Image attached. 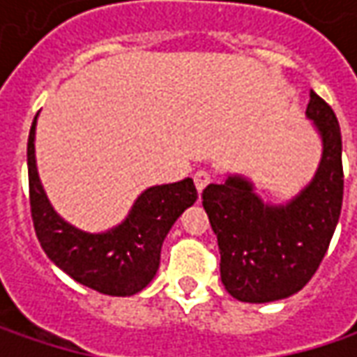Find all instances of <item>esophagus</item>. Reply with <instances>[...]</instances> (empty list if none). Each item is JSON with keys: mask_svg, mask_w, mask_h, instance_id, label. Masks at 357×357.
<instances>
[{"mask_svg": "<svg viewBox=\"0 0 357 357\" xmlns=\"http://www.w3.org/2000/svg\"><path fill=\"white\" fill-rule=\"evenodd\" d=\"M211 183V172L204 171V169H200V171L195 172V185H197V190L202 192L204 190V186Z\"/></svg>", "mask_w": 357, "mask_h": 357, "instance_id": "esophagus-1", "label": "esophagus"}]
</instances>
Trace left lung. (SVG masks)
Here are the masks:
<instances>
[{
	"instance_id": "obj_1",
	"label": "left lung",
	"mask_w": 357,
	"mask_h": 357,
	"mask_svg": "<svg viewBox=\"0 0 357 357\" xmlns=\"http://www.w3.org/2000/svg\"><path fill=\"white\" fill-rule=\"evenodd\" d=\"M306 115L322 137V160L288 204H266L238 174L202 190L218 240L220 278L240 302L264 304L302 290L334 236L344 197L342 132L332 107L314 91Z\"/></svg>"
}]
</instances>
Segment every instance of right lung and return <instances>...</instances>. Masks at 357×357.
<instances>
[{
    "instance_id": "add662e5",
    "label": "right lung",
    "mask_w": 357,
    "mask_h": 357,
    "mask_svg": "<svg viewBox=\"0 0 357 357\" xmlns=\"http://www.w3.org/2000/svg\"><path fill=\"white\" fill-rule=\"evenodd\" d=\"M35 123L27 141L29 204L37 240L49 260L87 288L107 296H132L155 278L160 248L174 220L199 199L192 178L146 188L129 216L107 232L91 234L53 211L35 167Z\"/></svg>"
}]
</instances>
